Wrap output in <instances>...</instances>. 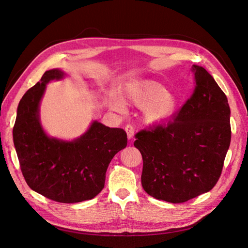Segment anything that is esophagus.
Here are the masks:
<instances>
[{"instance_id":"1","label":"esophagus","mask_w":248,"mask_h":248,"mask_svg":"<svg viewBox=\"0 0 248 248\" xmlns=\"http://www.w3.org/2000/svg\"><path fill=\"white\" fill-rule=\"evenodd\" d=\"M125 131L127 133V138H128V140H132L134 136V127L131 124H127L125 126Z\"/></svg>"}]
</instances>
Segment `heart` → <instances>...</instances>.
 <instances>
[{
	"label": "heart",
	"instance_id": "1",
	"mask_svg": "<svg viewBox=\"0 0 248 248\" xmlns=\"http://www.w3.org/2000/svg\"><path fill=\"white\" fill-rule=\"evenodd\" d=\"M126 98L134 106L146 108L145 117L150 123H161L175 115L179 102L175 96L169 94L167 89L153 80H138L126 88ZM117 111L124 110L121 100L115 99L111 104Z\"/></svg>",
	"mask_w": 248,
	"mask_h": 248
}]
</instances>
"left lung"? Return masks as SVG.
Segmentation results:
<instances>
[{"label": "left lung", "instance_id": "obj_1", "mask_svg": "<svg viewBox=\"0 0 248 248\" xmlns=\"http://www.w3.org/2000/svg\"><path fill=\"white\" fill-rule=\"evenodd\" d=\"M193 93L168 124L136 134L141 185L157 200L184 202L208 192L221 175L231 142L228 98L205 68L192 65Z\"/></svg>", "mask_w": 248, "mask_h": 248}]
</instances>
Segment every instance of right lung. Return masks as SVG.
<instances>
[{
    "label": "right lung",
    "instance_id": "obj_1",
    "mask_svg": "<svg viewBox=\"0 0 248 248\" xmlns=\"http://www.w3.org/2000/svg\"><path fill=\"white\" fill-rule=\"evenodd\" d=\"M63 77L59 69L46 71L22 96L13 142L30 188L51 201L73 204L91 200L103 189L108 164L126 147L127 134L94 121L76 140L47 137L39 122V103L47 82Z\"/></svg>",
    "mask_w": 248,
    "mask_h": 248
}]
</instances>
